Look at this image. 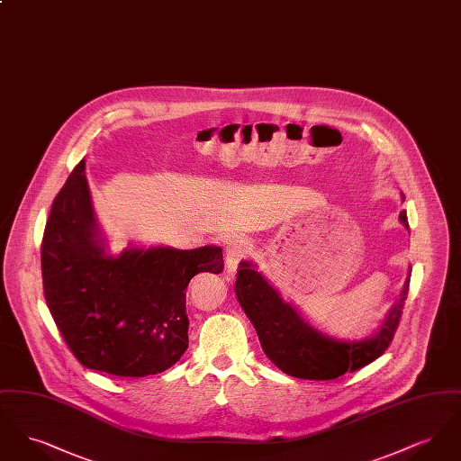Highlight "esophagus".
Wrapping results in <instances>:
<instances>
[{"instance_id":"obj_1","label":"esophagus","mask_w":461,"mask_h":461,"mask_svg":"<svg viewBox=\"0 0 461 461\" xmlns=\"http://www.w3.org/2000/svg\"><path fill=\"white\" fill-rule=\"evenodd\" d=\"M252 252V243L245 239H233L226 245V271L235 273L237 266Z\"/></svg>"}]
</instances>
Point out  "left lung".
<instances>
[{
    "label": "left lung",
    "mask_w": 461,
    "mask_h": 461,
    "mask_svg": "<svg viewBox=\"0 0 461 461\" xmlns=\"http://www.w3.org/2000/svg\"><path fill=\"white\" fill-rule=\"evenodd\" d=\"M399 220L408 228L406 211L399 214ZM408 290L410 282L404 284L387 320L372 339L340 342L307 325L294 307L282 301L278 292L264 280L252 264H240L235 282L237 299L258 331L264 354L282 372L304 380H333L380 357L394 339Z\"/></svg>",
    "instance_id": "8db88e82"
}]
</instances>
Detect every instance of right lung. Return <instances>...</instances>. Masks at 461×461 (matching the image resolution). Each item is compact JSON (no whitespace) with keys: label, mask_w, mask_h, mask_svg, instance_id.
<instances>
[{"label":"right lung","mask_w":461,"mask_h":461,"mask_svg":"<svg viewBox=\"0 0 461 461\" xmlns=\"http://www.w3.org/2000/svg\"><path fill=\"white\" fill-rule=\"evenodd\" d=\"M81 160L51 203L41 241L46 306L68 349L89 370L115 376L166 372L188 348L186 286L222 271L220 247L126 249L98 240Z\"/></svg>","instance_id":"1"}]
</instances>
